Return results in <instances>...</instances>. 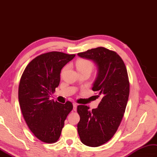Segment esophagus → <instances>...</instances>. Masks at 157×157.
Here are the masks:
<instances>
[{"label": "esophagus", "instance_id": "1", "mask_svg": "<svg viewBox=\"0 0 157 157\" xmlns=\"http://www.w3.org/2000/svg\"><path fill=\"white\" fill-rule=\"evenodd\" d=\"M77 106H78L77 103H73V109L74 111H76V109H77Z\"/></svg>", "mask_w": 157, "mask_h": 157}]
</instances>
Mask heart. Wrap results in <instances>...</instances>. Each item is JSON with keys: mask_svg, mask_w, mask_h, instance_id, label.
I'll use <instances>...</instances> for the list:
<instances>
[{"mask_svg": "<svg viewBox=\"0 0 157 157\" xmlns=\"http://www.w3.org/2000/svg\"><path fill=\"white\" fill-rule=\"evenodd\" d=\"M76 67L78 70L84 69V68H90L92 67V63L91 61L86 59H78L77 63H76Z\"/></svg>", "mask_w": 157, "mask_h": 157, "instance_id": "b5f03b06", "label": "heart"}]
</instances>
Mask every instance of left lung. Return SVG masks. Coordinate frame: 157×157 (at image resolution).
<instances>
[{"mask_svg":"<svg viewBox=\"0 0 157 157\" xmlns=\"http://www.w3.org/2000/svg\"><path fill=\"white\" fill-rule=\"evenodd\" d=\"M78 55L92 60L98 68L92 90L101 101L92 111L87 105L77 108L80 140L87 146L96 147L109 141L117 131L126 109L129 82L125 65L115 52L98 47Z\"/></svg>","mask_w":157,"mask_h":157,"instance_id":"obj_1","label":"left lung"}]
</instances>
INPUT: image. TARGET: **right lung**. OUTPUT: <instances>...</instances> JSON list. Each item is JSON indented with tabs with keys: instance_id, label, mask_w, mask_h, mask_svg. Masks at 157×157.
I'll use <instances>...</instances> for the list:
<instances>
[{
	"instance_id": "obj_1",
	"label": "right lung",
	"mask_w": 157,
	"mask_h": 157,
	"mask_svg": "<svg viewBox=\"0 0 157 157\" xmlns=\"http://www.w3.org/2000/svg\"><path fill=\"white\" fill-rule=\"evenodd\" d=\"M75 56L60 52L41 54L28 64L22 75L18 87L20 107L30 130L42 142L57 141L73 109L70 101L59 103L50 97L59 86L63 67Z\"/></svg>"
}]
</instances>
